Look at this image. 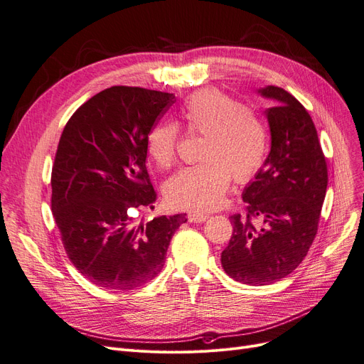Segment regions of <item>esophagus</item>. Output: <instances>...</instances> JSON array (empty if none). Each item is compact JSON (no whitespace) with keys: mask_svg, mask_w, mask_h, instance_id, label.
Returning <instances> with one entry per match:
<instances>
[{"mask_svg":"<svg viewBox=\"0 0 364 364\" xmlns=\"http://www.w3.org/2000/svg\"><path fill=\"white\" fill-rule=\"evenodd\" d=\"M188 221H192V223H202V221L208 220L207 214H200V213H191L187 215Z\"/></svg>","mask_w":364,"mask_h":364,"instance_id":"1","label":"esophagus"}]
</instances>
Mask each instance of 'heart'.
I'll list each match as a JSON object with an SVG mask.
<instances>
[{
    "instance_id": "b5f03b06",
    "label": "heart",
    "mask_w": 364,
    "mask_h": 364,
    "mask_svg": "<svg viewBox=\"0 0 364 364\" xmlns=\"http://www.w3.org/2000/svg\"><path fill=\"white\" fill-rule=\"evenodd\" d=\"M186 129L203 135L198 165L171 177L165 186L169 203L177 208L207 211L223 202L232 177L247 181L255 177L267 154V129L252 108L241 105L217 89H203L181 107ZM178 128L162 122L150 129L146 147L159 168H171L177 159Z\"/></svg>"
}]
</instances>
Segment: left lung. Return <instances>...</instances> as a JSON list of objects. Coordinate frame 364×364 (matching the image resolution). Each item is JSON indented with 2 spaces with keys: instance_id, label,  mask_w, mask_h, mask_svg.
I'll return each instance as SVG.
<instances>
[{
  "instance_id": "obj_1",
  "label": "left lung",
  "mask_w": 364,
  "mask_h": 364,
  "mask_svg": "<svg viewBox=\"0 0 364 364\" xmlns=\"http://www.w3.org/2000/svg\"><path fill=\"white\" fill-rule=\"evenodd\" d=\"M257 92L274 101L264 112L271 151L244 188L247 214L230 217L232 238L221 252L225 272L248 286L286 278L305 259L327 191L326 157L305 107L277 86Z\"/></svg>"
}]
</instances>
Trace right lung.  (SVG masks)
Returning <instances> with one entry per match:
<instances>
[{"mask_svg": "<svg viewBox=\"0 0 364 364\" xmlns=\"http://www.w3.org/2000/svg\"><path fill=\"white\" fill-rule=\"evenodd\" d=\"M176 95L113 86L71 116L52 169V213L67 256L92 284L132 290L162 271L172 235L186 214L136 223L154 208L146 168L150 129Z\"/></svg>", "mask_w": 364, "mask_h": 364, "instance_id": "right-lung-1", "label": "right lung"}]
</instances>
